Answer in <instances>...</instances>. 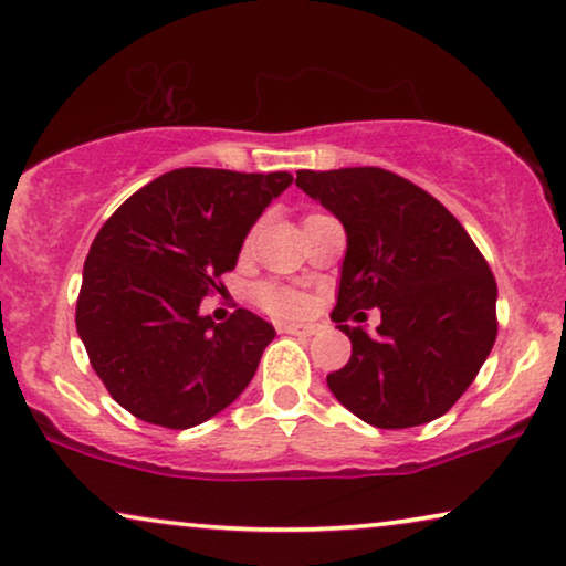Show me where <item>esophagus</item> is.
I'll use <instances>...</instances> for the list:
<instances>
[{"label": "esophagus", "instance_id": "1", "mask_svg": "<svg viewBox=\"0 0 566 566\" xmlns=\"http://www.w3.org/2000/svg\"><path fill=\"white\" fill-rule=\"evenodd\" d=\"M282 331L284 333H292V336L310 338V336H315L317 331H321V325H315V323H284Z\"/></svg>", "mask_w": 566, "mask_h": 566}]
</instances>
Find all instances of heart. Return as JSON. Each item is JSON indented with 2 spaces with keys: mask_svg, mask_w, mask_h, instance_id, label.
Listing matches in <instances>:
<instances>
[{
  "mask_svg": "<svg viewBox=\"0 0 566 566\" xmlns=\"http://www.w3.org/2000/svg\"><path fill=\"white\" fill-rule=\"evenodd\" d=\"M317 218V214H307L305 220ZM256 300L261 302V307H266L269 313L274 315H302L307 313V300L302 297L300 292L290 290V286L274 284V282H264L256 286Z\"/></svg>",
  "mask_w": 566,
  "mask_h": 566,
  "instance_id": "b5f03b06",
  "label": "heart"
}]
</instances>
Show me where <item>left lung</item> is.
Instances as JSON below:
<instances>
[{
  "label": "left lung",
  "instance_id": "1",
  "mask_svg": "<svg viewBox=\"0 0 566 566\" xmlns=\"http://www.w3.org/2000/svg\"><path fill=\"white\" fill-rule=\"evenodd\" d=\"M302 192L346 228L331 317L352 359L328 374L336 400L374 428L441 418L467 392L497 338V284L464 226L412 181L377 166L297 171ZM379 306L366 334L345 321Z\"/></svg>",
  "mask_w": 566,
  "mask_h": 566
}]
</instances>
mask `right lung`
<instances>
[{
  "label": "right lung",
  "mask_w": 566,
  "mask_h": 566,
  "mask_svg": "<svg viewBox=\"0 0 566 566\" xmlns=\"http://www.w3.org/2000/svg\"><path fill=\"white\" fill-rule=\"evenodd\" d=\"M292 174L174 169L109 214L84 261L76 331L102 385L135 418L200 426L249 387L274 328L238 307L200 315L243 238Z\"/></svg>",
  "instance_id": "1"
}]
</instances>
